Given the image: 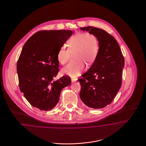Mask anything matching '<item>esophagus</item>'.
<instances>
[{"label": "esophagus", "mask_w": 146, "mask_h": 146, "mask_svg": "<svg viewBox=\"0 0 146 146\" xmlns=\"http://www.w3.org/2000/svg\"><path fill=\"white\" fill-rule=\"evenodd\" d=\"M71 80H72V83H73L76 82V79H71Z\"/></svg>", "instance_id": "obj_1"}]
</instances>
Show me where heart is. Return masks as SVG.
Masks as SVG:
<instances>
[{"label":"heart","instance_id":"obj_1","mask_svg":"<svg viewBox=\"0 0 146 146\" xmlns=\"http://www.w3.org/2000/svg\"><path fill=\"white\" fill-rule=\"evenodd\" d=\"M68 49L60 48L57 54L58 63L64 65L68 62L71 55H74L75 63L64 67L62 73L72 78L79 76L84 69V64L90 66L95 61L100 50V43L97 37L88 33H77L68 42Z\"/></svg>","mask_w":146,"mask_h":146}]
</instances>
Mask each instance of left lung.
Wrapping results in <instances>:
<instances>
[{
	"instance_id": "obj_1",
	"label": "left lung",
	"mask_w": 146,
	"mask_h": 146,
	"mask_svg": "<svg viewBox=\"0 0 146 146\" xmlns=\"http://www.w3.org/2000/svg\"><path fill=\"white\" fill-rule=\"evenodd\" d=\"M80 29L95 35L100 43L95 61L78 80L80 97L89 107L102 108L111 103L121 87L124 58L118 42L107 32L90 26Z\"/></svg>"
}]
</instances>
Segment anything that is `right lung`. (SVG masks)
I'll return each instance as SVG.
<instances>
[{"instance_id":"add662e5","label":"right lung","mask_w":146,"mask_h":146,"mask_svg":"<svg viewBox=\"0 0 146 146\" xmlns=\"http://www.w3.org/2000/svg\"><path fill=\"white\" fill-rule=\"evenodd\" d=\"M73 34L69 30L41 31L25 44L17 63L19 87L28 102L41 111H50L58 102L70 76L54 81L58 72L57 54Z\"/></svg>"}]
</instances>
